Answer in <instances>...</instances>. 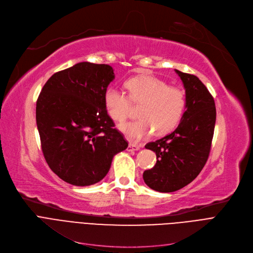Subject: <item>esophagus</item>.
Listing matches in <instances>:
<instances>
[{"instance_id": "esophagus-1", "label": "esophagus", "mask_w": 253, "mask_h": 253, "mask_svg": "<svg viewBox=\"0 0 253 253\" xmlns=\"http://www.w3.org/2000/svg\"><path fill=\"white\" fill-rule=\"evenodd\" d=\"M141 147H142V145H138V144L130 142L127 147V151H136V150H139Z\"/></svg>"}]
</instances>
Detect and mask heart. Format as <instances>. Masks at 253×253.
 <instances>
[{
    "label": "heart",
    "mask_w": 253,
    "mask_h": 253,
    "mask_svg": "<svg viewBox=\"0 0 253 253\" xmlns=\"http://www.w3.org/2000/svg\"><path fill=\"white\" fill-rule=\"evenodd\" d=\"M126 87L128 96L120 88L109 87L104 102L107 113L117 123L125 122L130 114V101L140 106L139 120L121 126L130 139H143L153 130L155 135H165L180 124L186 109V95L181 88L150 74L128 80Z\"/></svg>",
    "instance_id": "b5f03b06"
}]
</instances>
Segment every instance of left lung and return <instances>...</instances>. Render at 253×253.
<instances>
[{
    "label": "left lung",
    "instance_id": "obj_1",
    "mask_svg": "<svg viewBox=\"0 0 253 253\" xmlns=\"http://www.w3.org/2000/svg\"><path fill=\"white\" fill-rule=\"evenodd\" d=\"M175 72L185 86L187 109L172 132L145 146L157 161L144 171V182L165 193L182 189L200 173L210 156L216 118L213 97L204 84L193 74Z\"/></svg>",
    "mask_w": 253,
    "mask_h": 253
}]
</instances>
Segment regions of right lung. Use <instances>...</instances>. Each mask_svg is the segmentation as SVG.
I'll list each match as a JSON object with an SVG mask.
<instances>
[{
    "label": "right lung",
    "mask_w": 253,
    "mask_h": 253,
    "mask_svg": "<svg viewBox=\"0 0 253 253\" xmlns=\"http://www.w3.org/2000/svg\"><path fill=\"white\" fill-rule=\"evenodd\" d=\"M113 79L111 66L81 62L54 73L39 95L42 151L49 168L68 184L100 182L113 156L128 146L104 102Z\"/></svg>",
    "instance_id": "obj_1"
}]
</instances>
